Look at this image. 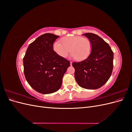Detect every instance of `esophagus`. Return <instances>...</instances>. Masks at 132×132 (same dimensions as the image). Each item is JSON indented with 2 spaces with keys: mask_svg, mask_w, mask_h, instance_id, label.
<instances>
[{
  "mask_svg": "<svg viewBox=\"0 0 132 132\" xmlns=\"http://www.w3.org/2000/svg\"><path fill=\"white\" fill-rule=\"evenodd\" d=\"M70 65H72L73 62H70Z\"/></svg>",
  "mask_w": 132,
  "mask_h": 132,
  "instance_id": "1",
  "label": "esophagus"
}]
</instances>
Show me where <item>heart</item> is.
Returning <instances> with one entry per match:
<instances>
[{"mask_svg":"<svg viewBox=\"0 0 132 132\" xmlns=\"http://www.w3.org/2000/svg\"><path fill=\"white\" fill-rule=\"evenodd\" d=\"M62 42H55L53 46L54 51L62 58L67 57L71 52L76 61H82L91 52L92 45L87 38L76 36L64 38Z\"/></svg>","mask_w":132,"mask_h":132,"instance_id":"b5f03b06","label":"heart"}]
</instances>
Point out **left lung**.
Here are the masks:
<instances>
[{
	"label": "left lung",
	"mask_w": 132,
	"mask_h": 132,
	"mask_svg": "<svg viewBox=\"0 0 132 132\" xmlns=\"http://www.w3.org/2000/svg\"><path fill=\"white\" fill-rule=\"evenodd\" d=\"M90 41L91 52L87 59L73 62L74 77L82 88L97 89L102 86L110 78L113 70V53L109 44L98 35L83 34Z\"/></svg>",
	"instance_id": "obj_1"
}]
</instances>
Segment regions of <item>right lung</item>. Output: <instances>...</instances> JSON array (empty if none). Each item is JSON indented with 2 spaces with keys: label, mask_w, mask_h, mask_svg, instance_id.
Listing matches in <instances>:
<instances>
[{
  "label": "right lung",
  "mask_w": 132,
  "mask_h": 132,
  "mask_svg": "<svg viewBox=\"0 0 132 132\" xmlns=\"http://www.w3.org/2000/svg\"><path fill=\"white\" fill-rule=\"evenodd\" d=\"M59 37L50 33L42 35L30 44L23 59L27 82L41 94H52L61 88L63 76L70 67V62L53 50V43Z\"/></svg>",
  "instance_id": "obj_1"
}]
</instances>
